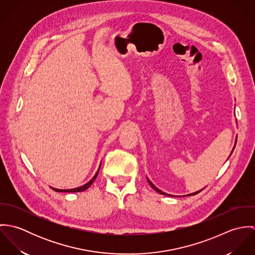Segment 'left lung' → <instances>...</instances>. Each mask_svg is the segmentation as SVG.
Listing matches in <instances>:
<instances>
[{
    "label": "left lung",
    "instance_id": "left-lung-1",
    "mask_svg": "<svg viewBox=\"0 0 255 255\" xmlns=\"http://www.w3.org/2000/svg\"><path fill=\"white\" fill-rule=\"evenodd\" d=\"M235 144H237V139H236V143H235ZM236 146V145H235ZM235 146H234V148H233V150H232V152H231V154H232V153H233V151H234V149H235ZM231 154H230V156H231ZM147 181H148V182H149V184H150V185H151V186H152V187H153V188H154V189H155V190H156V191H157V192H159V193H161V194H163V195H167V196H173V195H171V194H168V193H166V192H163V191H162V190H160V189H159V188H157V187H156V186H155V185H154V184H153V183H152V182H150V180H149V179H148V178H147ZM202 189H203V188H202ZM202 189H200V190H199V191H196V192H193V193H190V194H187V195H186V196H190V195H195V194H197V193H198V192H200V191H201V190H202Z\"/></svg>",
    "mask_w": 255,
    "mask_h": 255
}]
</instances>
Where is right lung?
<instances>
[{"instance_id": "1", "label": "right lung", "mask_w": 255, "mask_h": 255, "mask_svg": "<svg viewBox=\"0 0 255 255\" xmlns=\"http://www.w3.org/2000/svg\"><path fill=\"white\" fill-rule=\"evenodd\" d=\"M100 167H101V165L99 166V169L97 170L95 176H94L89 182H86L84 185H81V186L76 187V188H72V189H58V188H54V187H52V188H53L55 191H57V192H79V191H84L85 189H87V188L93 183V182L96 180V178H97V176H98V173H99V170H100Z\"/></svg>"}]
</instances>
